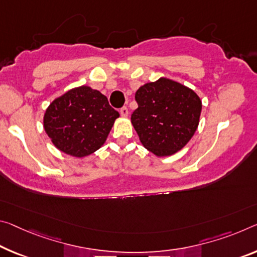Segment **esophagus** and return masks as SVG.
Returning <instances> with one entry per match:
<instances>
[{
  "label": "esophagus",
  "instance_id": "esophagus-1",
  "mask_svg": "<svg viewBox=\"0 0 257 257\" xmlns=\"http://www.w3.org/2000/svg\"><path fill=\"white\" fill-rule=\"evenodd\" d=\"M120 114L123 117H125V116H128V114H129V111H128V108L127 107H122V108H120Z\"/></svg>",
  "mask_w": 257,
  "mask_h": 257
}]
</instances>
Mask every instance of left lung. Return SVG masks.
I'll use <instances>...</instances> for the list:
<instances>
[{
	"mask_svg": "<svg viewBox=\"0 0 257 257\" xmlns=\"http://www.w3.org/2000/svg\"><path fill=\"white\" fill-rule=\"evenodd\" d=\"M135 99L138 107L132 114V123L145 149L157 157H167L189 143L202 107L192 89L160 77L142 85Z\"/></svg>",
	"mask_w": 257,
	"mask_h": 257,
	"instance_id": "obj_1",
	"label": "left lung"
}]
</instances>
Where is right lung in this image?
<instances>
[{"label": "right lung", "mask_w": 257, "mask_h": 257, "mask_svg": "<svg viewBox=\"0 0 257 257\" xmlns=\"http://www.w3.org/2000/svg\"><path fill=\"white\" fill-rule=\"evenodd\" d=\"M119 115L109 106L106 96L81 85L49 105L43 127L57 149L68 156L83 158L100 149Z\"/></svg>", "instance_id": "right-lung-1"}]
</instances>
